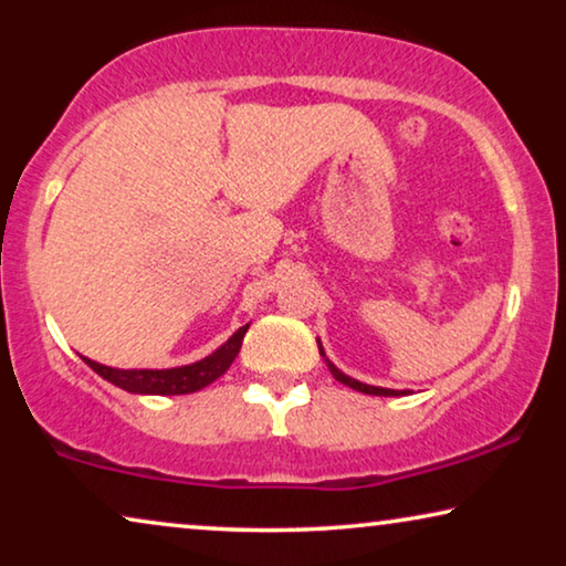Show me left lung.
Segmentation results:
<instances>
[{
    "label": "left lung",
    "mask_w": 566,
    "mask_h": 566,
    "mask_svg": "<svg viewBox=\"0 0 566 566\" xmlns=\"http://www.w3.org/2000/svg\"><path fill=\"white\" fill-rule=\"evenodd\" d=\"M319 353H322V345H319ZM322 355H324V353H322ZM327 366H329V370H332V376H335L339 384L350 386V389H355V391H363V394H374V397H399V391H394V389H381V386H368V384H360V381H355V378L345 376L343 370H337L335 366H332L329 360H327Z\"/></svg>",
    "instance_id": "left-lung-1"
}]
</instances>
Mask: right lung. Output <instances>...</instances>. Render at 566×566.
I'll return each mask as SVG.
<instances>
[{
    "label": "right lung",
    "mask_w": 566,
    "mask_h": 566,
    "mask_svg": "<svg viewBox=\"0 0 566 566\" xmlns=\"http://www.w3.org/2000/svg\"><path fill=\"white\" fill-rule=\"evenodd\" d=\"M250 329V324L239 327L234 335H231L227 343H223L219 350L208 355V358L192 363V366L182 368H167V370H120V368H107L99 366V363L84 358V363L99 374L107 381L120 386L130 394H161V397H172V394H192L200 391L203 386L213 384L216 378L227 374V368L234 363L239 347H242V339Z\"/></svg>",
    "instance_id": "obj_1"
}]
</instances>
